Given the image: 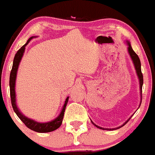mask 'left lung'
Wrapping results in <instances>:
<instances>
[{
  "label": "left lung",
  "instance_id": "obj_1",
  "mask_svg": "<svg viewBox=\"0 0 155 155\" xmlns=\"http://www.w3.org/2000/svg\"><path fill=\"white\" fill-rule=\"evenodd\" d=\"M127 44H128V52H129L130 55V57H131V58H132V60H133V62H134V66H135V69H136L137 74V76H138L139 80H140V94H141V97H142V86H143V74H142V72H141V65H140V58H139L138 55L135 53L134 51L133 50V48H131V46H130V44L129 42H128ZM141 100H142V98H141ZM127 122H125L124 124L122 125V126L119 127H117V128H114V129L117 130V129H118V128H120L121 127L124 126L127 123ZM94 125L97 127L100 128V129H103V130H114V129H108V128H107V129H105V128H102V127H100L97 126L96 124H94Z\"/></svg>",
  "mask_w": 155,
  "mask_h": 155
}]
</instances>
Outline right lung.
I'll return each instance as SVG.
<instances>
[{"label": "right lung", "instance_id": "add662e5", "mask_svg": "<svg viewBox=\"0 0 155 155\" xmlns=\"http://www.w3.org/2000/svg\"><path fill=\"white\" fill-rule=\"evenodd\" d=\"M33 37H31L27 42L23 46L17 51V53L15 54V56L14 58L13 61V65H12V69L10 73V81H9V85H10V94H11V101H12V105L13 107L14 111L17 116L18 117L19 119L25 124L26 127L29 129L32 130L34 131L38 132V133H47V132H51L55 130L58 129L59 127L61 126L62 123V119L64 117V112H65V107L69 100V97L66 98L65 101V104L63 106L61 114H59L58 117L55 118L52 121H50L48 123H38L35 121L32 120L28 119V117H25L21 112H19L18 109L16 106V103H15V79H16V75H17V71H18V68L19 62H20L21 57L23 55L24 51L25 49V46L28 44L30 40Z\"/></svg>", "mask_w": 155, "mask_h": 155}]
</instances>
